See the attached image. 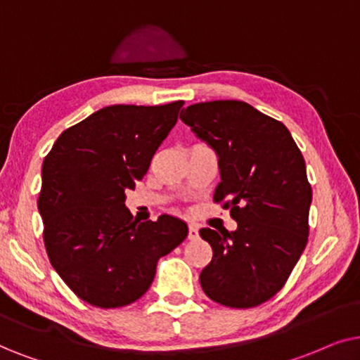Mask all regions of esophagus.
<instances>
[{
    "mask_svg": "<svg viewBox=\"0 0 360 360\" xmlns=\"http://www.w3.org/2000/svg\"><path fill=\"white\" fill-rule=\"evenodd\" d=\"M188 238H189V240H195V238H199V227L195 224H189Z\"/></svg>",
    "mask_w": 360,
    "mask_h": 360,
    "instance_id": "esophagus-1",
    "label": "esophagus"
}]
</instances>
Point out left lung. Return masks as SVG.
I'll return each instance as SVG.
<instances>
[{
    "mask_svg": "<svg viewBox=\"0 0 360 360\" xmlns=\"http://www.w3.org/2000/svg\"><path fill=\"white\" fill-rule=\"evenodd\" d=\"M181 120L219 158L215 202L237 230L200 229L212 260L200 271L204 293L230 308H252L283 288L308 243L313 199L300 148L278 120L238 100L194 103Z\"/></svg>",
    "mask_w": 360,
    "mask_h": 360,
    "instance_id": "1",
    "label": "left lung"
}]
</instances>
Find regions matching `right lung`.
<instances>
[{"instance_id": "add662e5", "label": "right lung", "mask_w": 360, "mask_h": 360, "mask_svg": "<svg viewBox=\"0 0 360 360\" xmlns=\"http://www.w3.org/2000/svg\"><path fill=\"white\" fill-rule=\"evenodd\" d=\"M183 105L100 108L62 131L42 162L37 209L47 255L85 303L120 308L141 298L158 260L188 237L184 220L162 214L138 222L124 205Z\"/></svg>"}]
</instances>
